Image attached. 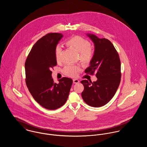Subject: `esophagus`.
Returning a JSON list of instances; mask_svg holds the SVG:
<instances>
[{
	"label": "esophagus",
	"mask_w": 147,
	"mask_h": 147,
	"mask_svg": "<svg viewBox=\"0 0 147 147\" xmlns=\"http://www.w3.org/2000/svg\"><path fill=\"white\" fill-rule=\"evenodd\" d=\"M73 82L74 84H77V83H79V80L78 79H73Z\"/></svg>",
	"instance_id": "esophagus-1"
}]
</instances>
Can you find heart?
Returning <instances> with one entry per match:
<instances>
[{
  "label": "heart",
  "instance_id": "heart-1",
  "mask_svg": "<svg viewBox=\"0 0 147 147\" xmlns=\"http://www.w3.org/2000/svg\"><path fill=\"white\" fill-rule=\"evenodd\" d=\"M67 45L73 47L76 51L80 53L82 58L88 60L92 56V50L90 48V43L88 41L79 36H75L69 39L67 42ZM61 47L58 46L56 49L55 57L58 63H60L62 61L61 57ZM80 69V66L74 65H67L64 69V73L69 76H72L76 74Z\"/></svg>",
  "mask_w": 147,
  "mask_h": 147
}]
</instances>
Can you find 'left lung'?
I'll return each mask as SVG.
<instances>
[{"mask_svg": "<svg viewBox=\"0 0 147 147\" xmlns=\"http://www.w3.org/2000/svg\"><path fill=\"white\" fill-rule=\"evenodd\" d=\"M93 42L94 51L85 73L96 72L97 80L93 83L81 82L84 89L82 96L84 102L92 107H101L108 103L115 94L121 82V61L114 46L109 40L86 33Z\"/></svg>", "mask_w": 147, "mask_h": 147, "instance_id": "left-lung-1", "label": "left lung"}]
</instances>
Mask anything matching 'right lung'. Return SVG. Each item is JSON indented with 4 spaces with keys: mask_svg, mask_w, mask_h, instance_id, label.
Returning <instances> with one entry per match:
<instances>
[{
    "mask_svg": "<svg viewBox=\"0 0 147 147\" xmlns=\"http://www.w3.org/2000/svg\"><path fill=\"white\" fill-rule=\"evenodd\" d=\"M62 33H49L32 47L25 64L26 84L34 99L45 109L55 110L66 102L73 81L63 78L54 83L51 68L57 64L56 47Z\"/></svg>",
    "mask_w": 147,
    "mask_h": 147,
    "instance_id": "right-lung-1",
    "label": "right lung"
}]
</instances>
